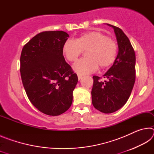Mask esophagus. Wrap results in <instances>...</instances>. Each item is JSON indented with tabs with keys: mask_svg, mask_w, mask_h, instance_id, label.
<instances>
[{
	"mask_svg": "<svg viewBox=\"0 0 154 154\" xmlns=\"http://www.w3.org/2000/svg\"><path fill=\"white\" fill-rule=\"evenodd\" d=\"M77 77H78V79H79V80L82 79V77H83L82 75H79V74H78V75H77Z\"/></svg>",
	"mask_w": 154,
	"mask_h": 154,
	"instance_id": "1",
	"label": "esophagus"
}]
</instances>
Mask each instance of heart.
<instances>
[{"label": "heart", "instance_id": "heart-1", "mask_svg": "<svg viewBox=\"0 0 154 154\" xmlns=\"http://www.w3.org/2000/svg\"><path fill=\"white\" fill-rule=\"evenodd\" d=\"M118 45L114 40L98 31L83 34L75 41L64 43L63 54L68 61L74 62L85 51L86 58L74 64V70L81 75L95 71L98 66L106 69L113 64L118 54Z\"/></svg>", "mask_w": 154, "mask_h": 154}]
</instances>
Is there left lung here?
<instances>
[{
    "label": "left lung",
    "instance_id": "obj_1",
    "mask_svg": "<svg viewBox=\"0 0 154 154\" xmlns=\"http://www.w3.org/2000/svg\"><path fill=\"white\" fill-rule=\"evenodd\" d=\"M114 29L118 54L113 64L103 75L106 80L93 76L92 105L104 113H111L122 108L130 96L135 82L134 50L129 38L120 28L107 24Z\"/></svg>",
    "mask_w": 154,
    "mask_h": 154
}]
</instances>
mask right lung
<instances>
[{"label":"right lung","mask_w":154,"mask_h":154,"mask_svg":"<svg viewBox=\"0 0 154 154\" xmlns=\"http://www.w3.org/2000/svg\"><path fill=\"white\" fill-rule=\"evenodd\" d=\"M69 37L64 31L40 32L21 54L20 73L26 93L31 103L48 116H59L70 108L78 82L63 56Z\"/></svg>","instance_id":"1"}]
</instances>
